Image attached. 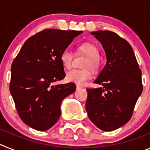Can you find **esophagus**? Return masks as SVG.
Segmentation results:
<instances>
[{
    "label": "esophagus",
    "mask_w": 150,
    "mask_h": 150,
    "mask_svg": "<svg viewBox=\"0 0 150 150\" xmlns=\"http://www.w3.org/2000/svg\"><path fill=\"white\" fill-rule=\"evenodd\" d=\"M76 90H79V89H80V88H82V87L79 86H76Z\"/></svg>",
    "instance_id": "obj_1"
}]
</instances>
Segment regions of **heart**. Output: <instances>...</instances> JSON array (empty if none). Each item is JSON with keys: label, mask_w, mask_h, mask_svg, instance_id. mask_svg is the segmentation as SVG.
Returning a JSON list of instances; mask_svg holds the SVG:
<instances>
[{"label": "heart", "mask_w": 150, "mask_h": 150, "mask_svg": "<svg viewBox=\"0 0 150 150\" xmlns=\"http://www.w3.org/2000/svg\"><path fill=\"white\" fill-rule=\"evenodd\" d=\"M77 50L79 52L88 56V59H86L85 62L84 67L91 68L93 70H96L98 67L100 53H99L98 47L96 45L91 42H85L78 46ZM73 59H74V55L68 49H64L60 55V61L62 66L65 69L71 68L72 66ZM91 75H92L91 72L88 69L86 70L74 69L67 72L66 75V79L70 83L81 86L91 77Z\"/></svg>", "instance_id": "heart-1"}]
</instances>
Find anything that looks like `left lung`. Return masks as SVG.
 <instances>
[{"label": "left lung", "mask_w": 150, "mask_h": 150, "mask_svg": "<svg viewBox=\"0 0 150 150\" xmlns=\"http://www.w3.org/2000/svg\"><path fill=\"white\" fill-rule=\"evenodd\" d=\"M91 34L101 43L107 64L94 81L102 87L86 89V108L91 122L100 130L111 132L132 118L143 91L141 71L128 41L110 30Z\"/></svg>", "instance_id": "left-lung-1"}]
</instances>
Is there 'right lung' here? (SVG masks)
Here are the masks:
<instances>
[{
    "label": "right lung",
    "instance_id": "1",
    "mask_svg": "<svg viewBox=\"0 0 150 150\" xmlns=\"http://www.w3.org/2000/svg\"><path fill=\"white\" fill-rule=\"evenodd\" d=\"M82 30L46 29L25 42L11 66L10 91L21 120L46 131L59 120L61 103L76 90L73 83L52 86L65 77L62 52Z\"/></svg>",
    "mask_w": 150,
    "mask_h": 150
}]
</instances>
